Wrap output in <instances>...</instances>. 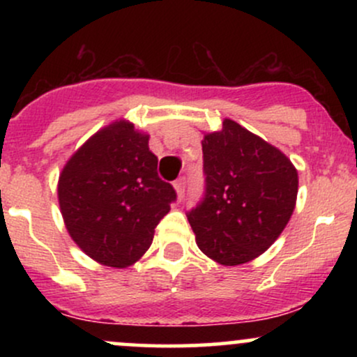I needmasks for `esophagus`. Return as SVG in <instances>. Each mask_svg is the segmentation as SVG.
Wrapping results in <instances>:
<instances>
[{"instance_id": "1", "label": "esophagus", "mask_w": 357, "mask_h": 357, "mask_svg": "<svg viewBox=\"0 0 357 357\" xmlns=\"http://www.w3.org/2000/svg\"><path fill=\"white\" fill-rule=\"evenodd\" d=\"M174 190L178 192V198L181 199L184 196V191H186V178H179L174 181Z\"/></svg>"}]
</instances>
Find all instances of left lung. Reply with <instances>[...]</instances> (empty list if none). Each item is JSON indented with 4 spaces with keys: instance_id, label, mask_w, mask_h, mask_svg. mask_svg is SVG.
Returning <instances> with one entry per match:
<instances>
[{
    "instance_id": "8db88e82",
    "label": "left lung",
    "mask_w": 357,
    "mask_h": 357,
    "mask_svg": "<svg viewBox=\"0 0 357 357\" xmlns=\"http://www.w3.org/2000/svg\"><path fill=\"white\" fill-rule=\"evenodd\" d=\"M204 198L188 213L196 243L221 265H241L272 247L297 202L290 159L261 137L225 119L203 141Z\"/></svg>"
}]
</instances>
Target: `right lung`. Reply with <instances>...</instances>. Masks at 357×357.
I'll return each instance as SVG.
<instances>
[{
  "label": "right lung",
  "instance_id": "right-lung-1",
  "mask_svg": "<svg viewBox=\"0 0 357 357\" xmlns=\"http://www.w3.org/2000/svg\"><path fill=\"white\" fill-rule=\"evenodd\" d=\"M176 191L158 176L149 136L129 121L100 129L59 178V203L72 240L102 265L126 268L147 252Z\"/></svg>",
  "mask_w": 357,
  "mask_h": 357
}]
</instances>
